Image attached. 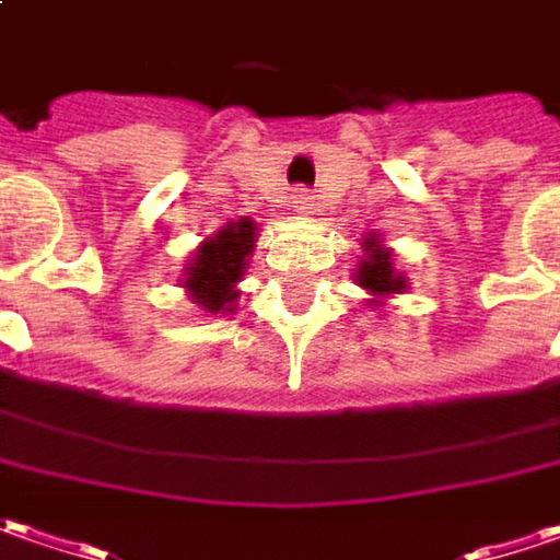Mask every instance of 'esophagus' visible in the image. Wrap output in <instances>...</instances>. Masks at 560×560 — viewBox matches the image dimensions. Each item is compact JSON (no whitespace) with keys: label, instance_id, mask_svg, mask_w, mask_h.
Segmentation results:
<instances>
[{"label":"esophagus","instance_id":"obj_1","mask_svg":"<svg viewBox=\"0 0 560 560\" xmlns=\"http://www.w3.org/2000/svg\"><path fill=\"white\" fill-rule=\"evenodd\" d=\"M291 210L294 213H313V195L306 188H294L291 195Z\"/></svg>","mask_w":560,"mask_h":560}]
</instances>
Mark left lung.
<instances>
[{
	"label": "left lung",
	"instance_id": "1",
	"mask_svg": "<svg viewBox=\"0 0 560 560\" xmlns=\"http://www.w3.org/2000/svg\"><path fill=\"white\" fill-rule=\"evenodd\" d=\"M365 250L369 257L359 266V284L369 288L375 298H384V294H399L406 288V279L396 276L394 262H390V250H384L377 242H365Z\"/></svg>",
	"mask_w": 560,
	"mask_h": 560
}]
</instances>
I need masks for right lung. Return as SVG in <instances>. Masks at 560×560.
<instances>
[{
	"instance_id": "obj_1",
	"label": "right lung",
	"mask_w": 560,
	"mask_h": 560,
	"mask_svg": "<svg viewBox=\"0 0 560 560\" xmlns=\"http://www.w3.org/2000/svg\"><path fill=\"white\" fill-rule=\"evenodd\" d=\"M254 242H257L254 222L242 220L225 225L217 238L198 247L195 262H188V279H185V288L191 291V300L198 306L220 313L238 298L235 281L244 276V266H247L244 260H247Z\"/></svg>"
}]
</instances>
